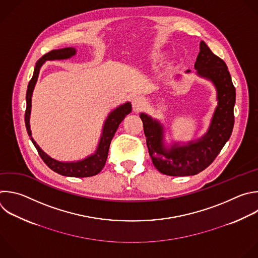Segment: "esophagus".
I'll return each mask as SVG.
<instances>
[{"mask_svg":"<svg viewBox=\"0 0 258 258\" xmlns=\"http://www.w3.org/2000/svg\"><path fill=\"white\" fill-rule=\"evenodd\" d=\"M146 105V100L144 97H141V96H136L134 99H133V106L135 108V111H139L141 110L142 108H144Z\"/></svg>","mask_w":258,"mask_h":258,"instance_id":"34e87169","label":"esophagus"}]
</instances>
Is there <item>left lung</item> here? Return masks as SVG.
Returning <instances> with one entry per match:
<instances>
[{"instance_id":"left-lung-1","label":"left lung","mask_w":258,"mask_h":258,"mask_svg":"<svg viewBox=\"0 0 258 258\" xmlns=\"http://www.w3.org/2000/svg\"><path fill=\"white\" fill-rule=\"evenodd\" d=\"M195 68L199 75L213 81L218 91V107L207 135L187 146L174 145L170 150L163 146L162 125L145 113L140 117L150 157L161 173L170 176L196 175L217 158L234 126L236 91L225 61L216 55L205 41H201Z\"/></svg>"}]
</instances>
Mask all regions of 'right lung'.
<instances>
[{
	"label": "right lung",
	"instance_id": "1",
	"mask_svg": "<svg viewBox=\"0 0 258 258\" xmlns=\"http://www.w3.org/2000/svg\"><path fill=\"white\" fill-rule=\"evenodd\" d=\"M76 53V49L73 47H66L61 49H53L49 52L43 54L36 62L33 76L31 80L29 81L27 92H26V110H25V125L27 133L30 137V140L32 141L34 147L36 148L40 158L43 160V162L52 170L54 172L63 175V176H70V177H90L98 174L102 168L104 167L107 156H108V150L111 143V140L118 128V125L123 120L126 114H128L132 111V105L131 103H125L119 107H117L115 110H113L107 117L105 124L103 126V134L100 139L98 149L95 152L94 155L88 157L83 161L79 162H72V163H63L58 162L49 156H47L36 144V142L31 137V131L29 125V117H30V110H31V96L34 89V86L36 84L38 74L40 67L45 60H51V59H63L69 58L72 55Z\"/></svg>",
	"mask_w": 258,
	"mask_h": 258
}]
</instances>
